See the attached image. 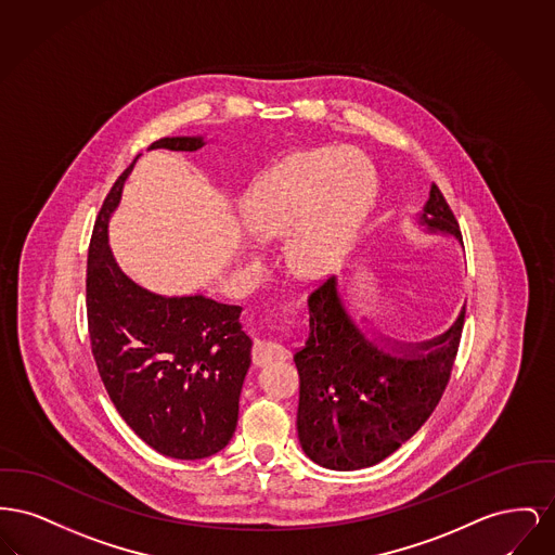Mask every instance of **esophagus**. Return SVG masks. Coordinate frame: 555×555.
<instances>
[{"mask_svg": "<svg viewBox=\"0 0 555 555\" xmlns=\"http://www.w3.org/2000/svg\"><path fill=\"white\" fill-rule=\"evenodd\" d=\"M288 357H291V350L278 340H257V345L253 349V359L257 365H269L273 361H282Z\"/></svg>", "mask_w": 555, "mask_h": 555, "instance_id": "obj_1", "label": "esophagus"}]
</instances>
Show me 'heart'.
I'll list each match as a JSON object with an SVG mask.
<instances>
[{"mask_svg": "<svg viewBox=\"0 0 555 555\" xmlns=\"http://www.w3.org/2000/svg\"><path fill=\"white\" fill-rule=\"evenodd\" d=\"M376 198L372 163L357 150L318 147L291 154L246 198V225L261 240L286 237L296 273L334 271Z\"/></svg>", "mask_w": 555, "mask_h": 555, "instance_id": "obj_1", "label": "heart"}]
</instances>
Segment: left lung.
<instances>
[{"instance_id":"1","label":"left lung","mask_w":555,"mask_h":555,"mask_svg":"<svg viewBox=\"0 0 555 555\" xmlns=\"http://www.w3.org/2000/svg\"><path fill=\"white\" fill-rule=\"evenodd\" d=\"M430 234L462 232L437 185L420 212ZM464 327L426 343L370 340L330 278L309 294V338L296 350L300 376L296 430L309 460L330 469L376 466L413 437L444 392Z\"/></svg>"}]
</instances>
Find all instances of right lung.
Wrapping results in <instances>:
<instances>
[{
	"label": "right lung",
	"instance_id": "add662e5",
	"mask_svg": "<svg viewBox=\"0 0 555 555\" xmlns=\"http://www.w3.org/2000/svg\"><path fill=\"white\" fill-rule=\"evenodd\" d=\"M205 144L201 135L163 138L147 150L196 152ZM131 169L108 192L89 242L91 352L111 401L138 437L167 457L203 460L234 437L253 340L240 323L242 307L203 294H154L120 271L108 219Z\"/></svg>",
	"mask_w": 555,
	"mask_h": 555
}]
</instances>
